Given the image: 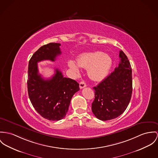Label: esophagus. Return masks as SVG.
I'll return each instance as SVG.
<instances>
[{"label": "esophagus", "mask_w": 158, "mask_h": 158, "mask_svg": "<svg viewBox=\"0 0 158 158\" xmlns=\"http://www.w3.org/2000/svg\"><path fill=\"white\" fill-rule=\"evenodd\" d=\"M86 86V85L85 84V82L84 81H81L80 83H79V87L81 89H82L84 88H85Z\"/></svg>", "instance_id": "1"}]
</instances>
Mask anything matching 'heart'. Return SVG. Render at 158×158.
Segmentation results:
<instances>
[{
    "mask_svg": "<svg viewBox=\"0 0 158 158\" xmlns=\"http://www.w3.org/2000/svg\"><path fill=\"white\" fill-rule=\"evenodd\" d=\"M69 67L76 73L79 72V67L88 69L89 77L95 81L103 80L108 74L112 65V60L107 54L101 52L84 53L77 60L68 62Z\"/></svg>",
    "mask_w": 158,
    "mask_h": 158,
    "instance_id": "1",
    "label": "heart"
}]
</instances>
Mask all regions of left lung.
<instances>
[{"instance_id":"left-lung-1","label":"left lung","mask_w":158,"mask_h":158,"mask_svg":"<svg viewBox=\"0 0 158 158\" xmlns=\"http://www.w3.org/2000/svg\"><path fill=\"white\" fill-rule=\"evenodd\" d=\"M120 61L115 70L93 89L92 112L98 119H114L124 112L132 97V68L127 56L120 51Z\"/></svg>"}]
</instances>
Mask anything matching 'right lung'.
I'll list each match as a JSON object with an SVG mask.
<instances>
[{
    "mask_svg": "<svg viewBox=\"0 0 158 158\" xmlns=\"http://www.w3.org/2000/svg\"><path fill=\"white\" fill-rule=\"evenodd\" d=\"M60 43H50L36 51L29 62L28 95L36 112L43 118L58 121L64 118L69 110L73 95L79 90V84L74 80L64 77L58 69L49 79L38 73L37 63L44 60L55 61L61 55Z\"/></svg>",
    "mask_w": 158,
    "mask_h": 158,
    "instance_id": "right-lung-1",
    "label": "right lung"
}]
</instances>
